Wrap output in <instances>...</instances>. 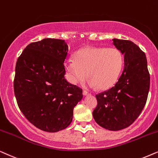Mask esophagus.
Here are the masks:
<instances>
[{
  "mask_svg": "<svg viewBox=\"0 0 158 158\" xmlns=\"http://www.w3.org/2000/svg\"><path fill=\"white\" fill-rule=\"evenodd\" d=\"M89 92H87V91H85H85H83V95L84 96H87V95H89Z\"/></svg>",
  "mask_w": 158,
  "mask_h": 158,
  "instance_id": "obj_1",
  "label": "esophagus"
}]
</instances>
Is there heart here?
<instances>
[{
  "mask_svg": "<svg viewBox=\"0 0 158 158\" xmlns=\"http://www.w3.org/2000/svg\"><path fill=\"white\" fill-rule=\"evenodd\" d=\"M123 60L121 52L115 48L89 46L79 50L74 59L67 60L65 69L69 81L73 85L84 80L87 73L88 87L107 89L116 81Z\"/></svg>",
  "mask_w": 158,
  "mask_h": 158,
  "instance_id": "heart-1",
  "label": "heart"
}]
</instances>
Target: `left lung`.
Instances as JSON below:
<instances>
[{"instance_id":"1","label":"left lung","mask_w":158,"mask_h":158,"mask_svg":"<svg viewBox=\"0 0 158 158\" xmlns=\"http://www.w3.org/2000/svg\"><path fill=\"white\" fill-rule=\"evenodd\" d=\"M124 55L121 75L112 88L96 95L98 106L92 115L96 123L110 131H119L135 121L146 104L150 73L145 53L133 42L113 39Z\"/></svg>"}]
</instances>
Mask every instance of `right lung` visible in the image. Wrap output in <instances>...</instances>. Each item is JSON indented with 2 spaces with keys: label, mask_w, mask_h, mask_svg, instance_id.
Here are the masks:
<instances>
[{
  "label": "right lung",
  "mask_w": 158,
  "mask_h": 158,
  "mask_svg": "<svg viewBox=\"0 0 158 158\" xmlns=\"http://www.w3.org/2000/svg\"><path fill=\"white\" fill-rule=\"evenodd\" d=\"M68 52L64 40L45 38L27 45L16 62L14 87L19 108L43 131L68 127L83 98L82 89L65 79Z\"/></svg>",
  "instance_id": "1"
}]
</instances>
